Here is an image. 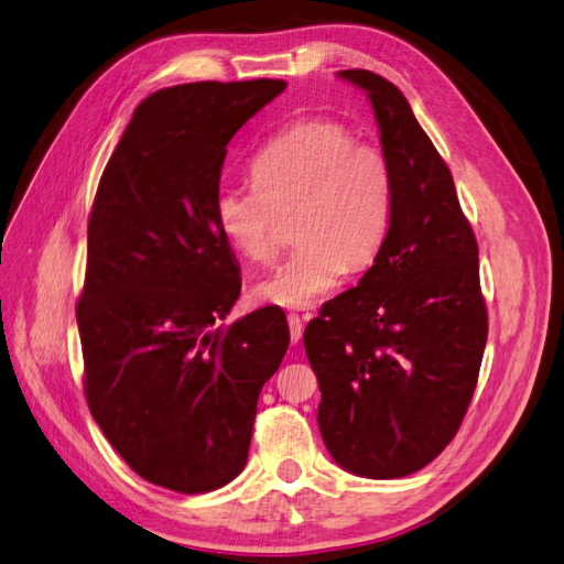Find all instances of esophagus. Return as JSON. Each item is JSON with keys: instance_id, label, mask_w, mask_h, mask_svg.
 Returning a JSON list of instances; mask_svg holds the SVG:
<instances>
[{"instance_id": "34e87169", "label": "esophagus", "mask_w": 564, "mask_h": 564, "mask_svg": "<svg viewBox=\"0 0 564 564\" xmlns=\"http://www.w3.org/2000/svg\"><path fill=\"white\" fill-rule=\"evenodd\" d=\"M286 322H289V336H292V344H299L301 336H303V319H301V315L292 313V315L286 317Z\"/></svg>"}]
</instances>
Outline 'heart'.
<instances>
[{"label": "heart", "instance_id": "1", "mask_svg": "<svg viewBox=\"0 0 564 564\" xmlns=\"http://www.w3.org/2000/svg\"><path fill=\"white\" fill-rule=\"evenodd\" d=\"M253 185H226L214 197L218 230L247 261L268 265L294 216L299 242L256 296L303 308L327 296L348 270L377 263L388 240L395 174L377 143L357 141L329 117L289 124L256 152Z\"/></svg>", "mask_w": 564, "mask_h": 564}]
</instances>
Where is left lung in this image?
I'll return each instance as SVG.
<instances>
[{
  "mask_svg": "<svg viewBox=\"0 0 564 564\" xmlns=\"http://www.w3.org/2000/svg\"><path fill=\"white\" fill-rule=\"evenodd\" d=\"M338 75L371 100L395 204L377 263L324 303L303 346L329 454L355 475L392 480L429 466L454 440L482 365L487 305L452 172L406 98L369 70Z\"/></svg>",
  "mask_w": 564,
  "mask_h": 564,
  "instance_id": "obj_1",
  "label": "left lung"
}]
</instances>
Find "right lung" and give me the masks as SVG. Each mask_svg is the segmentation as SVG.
Masks as SVG:
<instances>
[{"instance_id": "add662e5", "label": "right lung", "mask_w": 564, "mask_h": 564, "mask_svg": "<svg viewBox=\"0 0 564 564\" xmlns=\"http://www.w3.org/2000/svg\"><path fill=\"white\" fill-rule=\"evenodd\" d=\"M282 79L193 82L133 110L100 176L77 301L84 395L129 468L178 494L228 485L289 346L284 313L218 324L240 270L214 197L232 135Z\"/></svg>"}]
</instances>
